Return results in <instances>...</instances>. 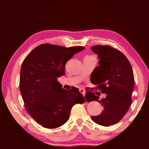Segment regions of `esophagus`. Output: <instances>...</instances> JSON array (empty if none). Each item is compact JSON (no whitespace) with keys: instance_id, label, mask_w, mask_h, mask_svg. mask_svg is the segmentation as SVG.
<instances>
[{"instance_id":"1","label":"esophagus","mask_w":149,"mask_h":149,"mask_svg":"<svg viewBox=\"0 0 149 149\" xmlns=\"http://www.w3.org/2000/svg\"><path fill=\"white\" fill-rule=\"evenodd\" d=\"M79 92H80L81 94H82V95H83V96H84V95H85V94H86L85 90H83V89H79Z\"/></svg>"}]
</instances>
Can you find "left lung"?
I'll return each mask as SVG.
<instances>
[{
  "mask_svg": "<svg viewBox=\"0 0 149 149\" xmlns=\"http://www.w3.org/2000/svg\"><path fill=\"white\" fill-rule=\"evenodd\" d=\"M91 49L100 60L90 81L97 85L95 90L107 95L100 100L94 93L86 92L84 97L86 101H96L103 106V112L91 116V119L95 123L109 127L118 123L131 106L134 77L129 61L122 52L107 45L93 46ZM89 94L92 95L91 98L88 97Z\"/></svg>",
  "mask_w": 149,
  "mask_h": 149,
  "instance_id": "obj_1",
  "label": "left lung"
}]
</instances>
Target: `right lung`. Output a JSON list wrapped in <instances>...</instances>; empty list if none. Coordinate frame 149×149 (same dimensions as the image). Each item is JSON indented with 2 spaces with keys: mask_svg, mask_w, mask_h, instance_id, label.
Masks as SVG:
<instances>
[{
  "mask_svg": "<svg viewBox=\"0 0 149 149\" xmlns=\"http://www.w3.org/2000/svg\"><path fill=\"white\" fill-rule=\"evenodd\" d=\"M84 49L42 44L22 62L19 86L25 109L43 127L62 126L69 119L72 107L85 101L77 88L65 90L57 81L65 74L67 61Z\"/></svg>",
  "mask_w": 149,
  "mask_h": 149,
  "instance_id": "add662e5",
  "label": "right lung"
}]
</instances>
